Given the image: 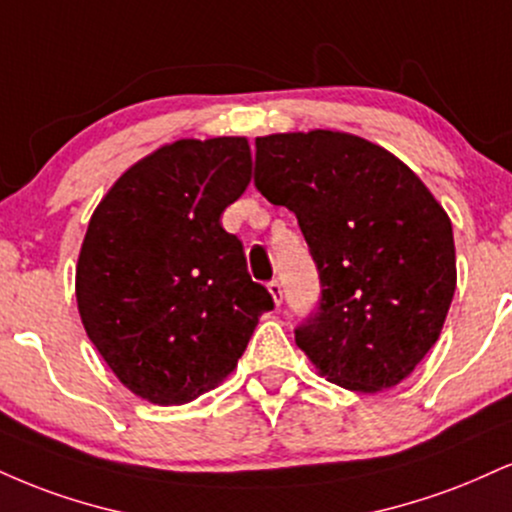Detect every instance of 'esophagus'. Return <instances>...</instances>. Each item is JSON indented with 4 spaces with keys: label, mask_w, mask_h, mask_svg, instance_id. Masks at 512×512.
Here are the masks:
<instances>
[{
    "label": "esophagus",
    "mask_w": 512,
    "mask_h": 512,
    "mask_svg": "<svg viewBox=\"0 0 512 512\" xmlns=\"http://www.w3.org/2000/svg\"><path fill=\"white\" fill-rule=\"evenodd\" d=\"M267 288H269V293H272L274 303H276V305H281V303H283V291H281V283H279V281H269V283H267Z\"/></svg>",
    "instance_id": "obj_1"
}]
</instances>
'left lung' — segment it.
Returning a JSON list of instances; mask_svg holds the SVG:
<instances>
[{"mask_svg": "<svg viewBox=\"0 0 512 512\" xmlns=\"http://www.w3.org/2000/svg\"><path fill=\"white\" fill-rule=\"evenodd\" d=\"M255 188L298 219L319 303L295 343L326 379L377 393L429 353L455 293L451 219L384 147L348 133L255 140Z\"/></svg>", "mask_w": 512, "mask_h": 512, "instance_id": "left-lung-1", "label": "left lung"}]
</instances>
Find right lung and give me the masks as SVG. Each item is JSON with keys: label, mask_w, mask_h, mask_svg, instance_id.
Instances as JSON below:
<instances>
[{"label": "right lung", "mask_w": 512, "mask_h": 512, "mask_svg": "<svg viewBox=\"0 0 512 512\" xmlns=\"http://www.w3.org/2000/svg\"><path fill=\"white\" fill-rule=\"evenodd\" d=\"M248 181L245 138L178 140L131 166L92 214L78 312L135 396L181 405L214 389L274 310L219 221Z\"/></svg>", "instance_id": "1"}]
</instances>
